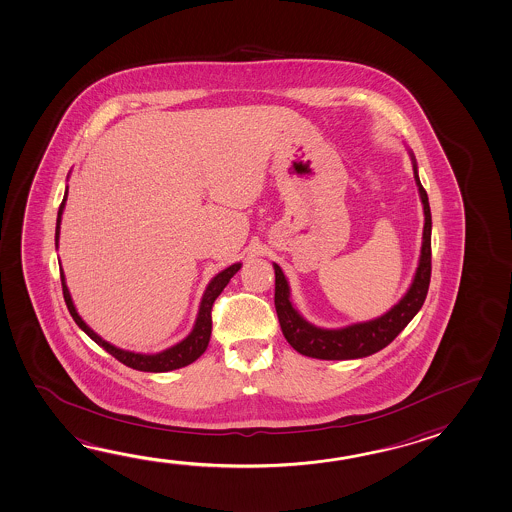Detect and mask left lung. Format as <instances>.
Wrapping results in <instances>:
<instances>
[{"instance_id": "obj_1", "label": "left lung", "mask_w": 512, "mask_h": 512, "mask_svg": "<svg viewBox=\"0 0 512 512\" xmlns=\"http://www.w3.org/2000/svg\"><path fill=\"white\" fill-rule=\"evenodd\" d=\"M415 181L424 205V234H422L421 260L413 278V284L399 304L372 322L356 323L338 331L318 329L305 322L289 302V287L282 269L275 264V309L278 322L287 343L300 354L316 359L365 358L377 350L385 349L395 336L403 331L413 316L419 313L430 287L431 278V212L428 194L417 176L413 162Z\"/></svg>"}]
</instances>
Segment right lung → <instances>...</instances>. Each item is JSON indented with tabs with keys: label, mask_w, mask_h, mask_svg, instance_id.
I'll list each match as a JSON object with an SVG mask.
<instances>
[{
	"label": "right lung",
	"mask_w": 512,
	"mask_h": 512,
	"mask_svg": "<svg viewBox=\"0 0 512 512\" xmlns=\"http://www.w3.org/2000/svg\"><path fill=\"white\" fill-rule=\"evenodd\" d=\"M64 201H66V194H64L63 203H61L59 214H57L55 239H59V228H61L59 225H61ZM239 268H241V264H234V266L226 268L225 271H221L217 277L212 278V282L208 284L205 296L201 300L198 322L194 325V331L190 332L189 338H185L171 349L163 350L160 354H136V352H129V350L117 349L108 341L102 340L99 334H95L86 323L82 322L81 316L75 311L72 296H70L68 287L64 284L63 271H61V282H63L64 302L68 305V311L72 314L75 323L90 336L91 340L99 343L102 349L108 350L113 358H117L126 367L142 370V372H169V370H176V368L187 367L207 350L210 334H212V305L216 302L217 296L221 295V291L225 289L226 284L230 282V278L234 277L235 273L239 271Z\"/></svg>",
	"instance_id": "right-lung-1"
}]
</instances>
